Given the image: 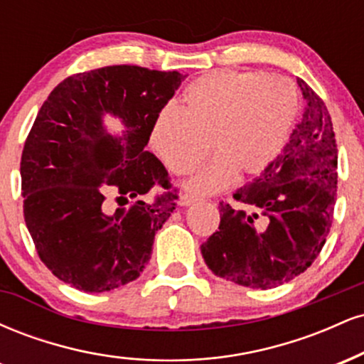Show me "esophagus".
Wrapping results in <instances>:
<instances>
[{"instance_id": "esophagus-1", "label": "esophagus", "mask_w": 364, "mask_h": 364, "mask_svg": "<svg viewBox=\"0 0 364 364\" xmlns=\"http://www.w3.org/2000/svg\"><path fill=\"white\" fill-rule=\"evenodd\" d=\"M196 200H198V198H196V196H193V195L183 193V195H179L178 205L179 207H188V205H191V203H195Z\"/></svg>"}]
</instances>
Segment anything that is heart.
<instances>
[{
	"label": "heart",
	"mask_w": 364,
	"mask_h": 364,
	"mask_svg": "<svg viewBox=\"0 0 364 364\" xmlns=\"http://www.w3.org/2000/svg\"><path fill=\"white\" fill-rule=\"evenodd\" d=\"M298 112L291 82L262 72L225 70L203 75L186 87L181 111L164 106L150 128V147L171 173L186 174L215 156L188 179L191 193H214L236 176L260 173L277 156Z\"/></svg>",
	"instance_id": "obj_1"
}]
</instances>
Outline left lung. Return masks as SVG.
Instances as JSON below:
<instances>
[{
  "mask_svg": "<svg viewBox=\"0 0 364 364\" xmlns=\"http://www.w3.org/2000/svg\"><path fill=\"white\" fill-rule=\"evenodd\" d=\"M308 107L289 141L252 183L237 188L240 207L220 202V224L200 246L217 277L270 289L315 262L337 200V145L323 101L298 78Z\"/></svg>",
  "mask_w": 364,
  "mask_h": 364,
  "instance_id": "obj_1",
  "label": "left lung"
}]
</instances>
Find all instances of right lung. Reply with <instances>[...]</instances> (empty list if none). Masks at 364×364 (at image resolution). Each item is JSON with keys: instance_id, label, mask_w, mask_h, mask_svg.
<instances>
[{"instance_id": "obj_1", "label": "right lung", "mask_w": 364, "mask_h": 364, "mask_svg": "<svg viewBox=\"0 0 364 364\" xmlns=\"http://www.w3.org/2000/svg\"><path fill=\"white\" fill-rule=\"evenodd\" d=\"M185 77L104 66L63 80L41 107L20 162L25 224L44 265L75 289L106 292L144 272L178 196L124 203L157 185L171 188L168 171L145 145ZM106 115L120 119L121 134L105 128ZM107 198L120 203L114 213Z\"/></svg>"}]
</instances>
